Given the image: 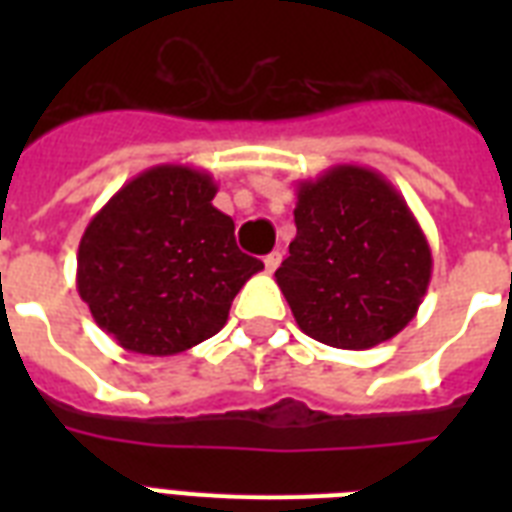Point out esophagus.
<instances>
[{"mask_svg":"<svg viewBox=\"0 0 512 512\" xmlns=\"http://www.w3.org/2000/svg\"><path fill=\"white\" fill-rule=\"evenodd\" d=\"M281 265V252H271V255H265V271L273 273Z\"/></svg>","mask_w":512,"mask_h":512,"instance_id":"34e87169","label":"esophagus"}]
</instances>
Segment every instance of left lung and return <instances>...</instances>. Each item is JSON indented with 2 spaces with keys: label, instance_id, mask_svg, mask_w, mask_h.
<instances>
[{
  "label": "left lung",
  "instance_id": "1",
  "mask_svg": "<svg viewBox=\"0 0 512 512\" xmlns=\"http://www.w3.org/2000/svg\"><path fill=\"white\" fill-rule=\"evenodd\" d=\"M297 236L276 271L297 327L342 350L396 337L428 292L433 255L417 217L380 172L329 167L295 188Z\"/></svg>",
  "mask_w": 512,
  "mask_h": 512
}]
</instances>
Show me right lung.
Wrapping results in <instances>:
<instances>
[{
	"label": "right lung",
	"mask_w": 512,
	"mask_h": 512,
	"mask_svg": "<svg viewBox=\"0 0 512 512\" xmlns=\"http://www.w3.org/2000/svg\"><path fill=\"white\" fill-rule=\"evenodd\" d=\"M217 183L188 164H156L95 212L76 255V289L95 324L140 356H175L217 335L263 263L244 255Z\"/></svg>",
	"instance_id": "obj_1"
}]
</instances>
